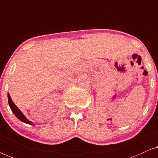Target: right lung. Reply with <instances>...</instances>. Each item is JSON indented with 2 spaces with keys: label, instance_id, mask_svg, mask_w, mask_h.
I'll list each match as a JSON object with an SVG mask.
<instances>
[{
  "label": "right lung",
  "instance_id": "add662e5",
  "mask_svg": "<svg viewBox=\"0 0 158 158\" xmlns=\"http://www.w3.org/2000/svg\"><path fill=\"white\" fill-rule=\"evenodd\" d=\"M8 104H9L10 110H12L13 113L15 115V117H16L17 118L19 119V120L23 122V123H25L28 124H33L32 122L28 120V119L26 118L25 116H24L23 113L21 112V111L17 107V106L15 105L14 103H13V102L12 101V99L10 97L9 93H8Z\"/></svg>",
  "mask_w": 158,
  "mask_h": 158
}]
</instances>
